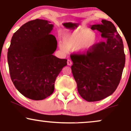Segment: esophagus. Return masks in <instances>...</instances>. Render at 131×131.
<instances>
[{"label":"esophagus","mask_w":131,"mask_h":131,"mask_svg":"<svg viewBox=\"0 0 131 131\" xmlns=\"http://www.w3.org/2000/svg\"><path fill=\"white\" fill-rule=\"evenodd\" d=\"M72 61L70 60H68V61H67V64H68V65L71 66V64H72Z\"/></svg>","instance_id":"esophagus-1"}]
</instances>
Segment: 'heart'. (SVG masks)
Here are the masks:
<instances>
[{
	"instance_id": "obj_1",
	"label": "heart",
	"mask_w": 131,
	"mask_h": 131,
	"mask_svg": "<svg viewBox=\"0 0 131 131\" xmlns=\"http://www.w3.org/2000/svg\"><path fill=\"white\" fill-rule=\"evenodd\" d=\"M99 42V37L89 29H80L72 32L63 40L60 48L63 52L67 49L77 48L79 53L86 54L91 52Z\"/></svg>"
}]
</instances>
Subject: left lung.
<instances>
[{
    "label": "left lung",
    "instance_id": "8db88e82",
    "mask_svg": "<svg viewBox=\"0 0 131 131\" xmlns=\"http://www.w3.org/2000/svg\"><path fill=\"white\" fill-rule=\"evenodd\" d=\"M102 33L105 41L97 44L86 54L71 56V69L81 97L96 102L108 97L116 90L125 64L123 40L111 21L91 26Z\"/></svg>",
    "mask_w": 131,
    "mask_h": 131
}]
</instances>
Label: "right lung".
<instances>
[{
	"instance_id": "add662e5",
	"label": "right lung",
	"mask_w": 131,
	"mask_h": 131,
	"mask_svg": "<svg viewBox=\"0 0 131 131\" xmlns=\"http://www.w3.org/2000/svg\"><path fill=\"white\" fill-rule=\"evenodd\" d=\"M54 25L49 21L36 19L23 25L13 34L7 58L13 84L29 99L41 100L53 93L54 83L67 59L52 54L57 49Z\"/></svg>"
}]
</instances>
